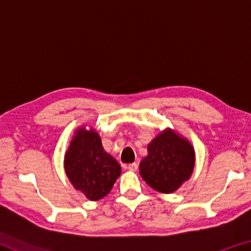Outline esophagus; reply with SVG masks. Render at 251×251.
Returning <instances> with one entry per match:
<instances>
[{"mask_svg":"<svg viewBox=\"0 0 251 251\" xmlns=\"http://www.w3.org/2000/svg\"><path fill=\"white\" fill-rule=\"evenodd\" d=\"M126 168L130 172H136V171H137V168H138V165L136 163H131V164H128V166H127Z\"/></svg>","mask_w":251,"mask_h":251,"instance_id":"1","label":"esophagus"}]
</instances>
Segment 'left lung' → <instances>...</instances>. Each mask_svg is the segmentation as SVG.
<instances>
[{
	"mask_svg": "<svg viewBox=\"0 0 251 251\" xmlns=\"http://www.w3.org/2000/svg\"><path fill=\"white\" fill-rule=\"evenodd\" d=\"M147 151L148 155L139 164V174L157 192L174 193L192 175L194 148L171 129L152 139Z\"/></svg>",
	"mask_w": 251,
	"mask_h": 251,
	"instance_id": "obj_1",
	"label": "left lung"
}]
</instances>
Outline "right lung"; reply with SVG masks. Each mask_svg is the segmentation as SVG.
<instances>
[{"label": "right lung", "mask_w": 251, "mask_h": 251, "mask_svg": "<svg viewBox=\"0 0 251 251\" xmlns=\"http://www.w3.org/2000/svg\"><path fill=\"white\" fill-rule=\"evenodd\" d=\"M65 172L76 189L90 201H99L110 192L122 169L104 151L99 134L82 128L76 131L65 155Z\"/></svg>", "instance_id": "1"}]
</instances>
